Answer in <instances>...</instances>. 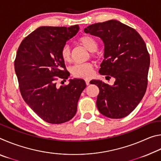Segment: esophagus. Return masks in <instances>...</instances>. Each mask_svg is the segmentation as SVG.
<instances>
[{
    "label": "esophagus",
    "instance_id": "34e87169",
    "mask_svg": "<svg viewBox=\"0 0 161 161\" xmlns=\"http://www.w3.org/2000/svg\"><path fill=\"white\" fill-rule=\"evenodd\" d=\"M85 80V82H86V85H89V81H90V80H89V79H85V80Z\"/></svg>",
    "mask_w": 161,
    "mask_h": 161
}]
</instances>
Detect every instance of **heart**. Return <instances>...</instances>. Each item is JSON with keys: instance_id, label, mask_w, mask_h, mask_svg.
<instances>
[{"instance_id": "1", "label": "heart", "mask_w": 161, "mask_h": 161, "mask_svg": "<svg viewBox=\"0 0 161 161\" xmlns=\"http://www.w3.org/2000/svg\"><path fill=\"white\" fill-rule=\"evenodd\" d=\"M79 42L83 45L89 52H94L97 50L98 44L96 40L91 36H83L79 39ZM62 59L64 62H69L71 58V51L69 46L65 45L62 47L60 51ZM71 73L76 77L89 78L93 73V64L90 62L84 64H75L71 68Z\"/></svg>"}]
</instances>
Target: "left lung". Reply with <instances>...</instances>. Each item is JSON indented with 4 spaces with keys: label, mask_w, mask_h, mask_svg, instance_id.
I'll use <instances>...</instances> for the list:
<instances>
[{
    "label": "left lung",
    "mask_w": 161,
    "mask_h": 161,
    "mask_svg": "<svg viewBox=\"0 0 161 161\" xmlns=\"http://www.w3.org/2000/svg\"><path fill=\"white\" fill-rule=\"evenodd\" d=\"M85 33L103 42V60L99 72L115 79L113 85L92 80L99 87L97 106L111 119H121L132 112L146 93L150 56L145 42L134 29L116 20L92 24Z\"/></svg>",
    "instance_id": "1"
}]
</instances>
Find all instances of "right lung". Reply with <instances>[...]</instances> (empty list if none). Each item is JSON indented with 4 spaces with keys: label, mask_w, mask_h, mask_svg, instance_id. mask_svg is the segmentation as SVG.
Segmentation results:
<instances>
[{
    "label": "right lung",
    "mask_w": 161,
    "mask_h": 161,
    "mask_svg": "<svg viewBox=\"0 0 161 161\" xmlns=\"http://www.w3.org/2000/svg\"><path fill=\"white\" fill-rule=\"evenodd\" d=\"M80 30L78 25L41 26L28 35L19 47L15 71L22 97L37 116L50 124H62L72 119L86 83L81 79L69 80L68 85H56L58 78L67 80L60 51Z\"/></svg>",
    "instance_id": "add662e5"
}]
</instances>
